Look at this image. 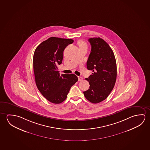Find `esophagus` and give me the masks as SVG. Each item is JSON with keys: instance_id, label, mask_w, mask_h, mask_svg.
<instances>
[{"instance_id": "esophagus-1", "label": "esophagus", "mask_w": 150, "mask_h": 150, "mask_svg": "<svg viewBox=\"0 0 150 150\" xmlns=\"http://www.w3.org/2000/svg\"><path fill=\"white\" fill-rule=\"evenodd\" d=\"M83 80V78L81 76H78V80L79 81H82Z\"/></svg>"}]
</instances>
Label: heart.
<instances>
[{
  "label": "heart",
  "instance_id": "1",
  "mask_svg": "<svg viewBox=\"0 0 150 150\" xmlns=\"http://www.w3.org/2000/svg\"><path fill=\"white\" fill-rule=\"evenodd\" d=\"M78 44L79 47H87V44L86 43L83 41V40H80L78 42Z\"/></svg>",
  "mask_w": 150,
  "mask_h": 150
}]
</instances>
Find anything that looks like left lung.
Returning <instances> with one entry per match:
<instances>
[{"mask_svg":"<svg viewBox=\"0 0 150 150\" xmlns=\"http://www.w3.org/2000/svg\"><path fill=\"white\" fill-rule=\"evenodd\" d=\"M91 52L86 63L92 74L86 80L89 89L83 92L86 98L92 103H98L108 97L114 87L117 78V65L113 51L102 38L88 39Z\"/></svg>","mask_w":150,"mask_h":150,"instance_id":"1","label":"left lung"}]
</instances>
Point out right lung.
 I'll use <instances>...</instances> for the list:
<instances>
[{
    "label": "right lung",
    "instance_id": "add662e5",
    "mask_svg": "<svg viewBox=\"0 0 150 150\" xmlns=\"http://www.w3.org/2000/svg\"><path fill=\"white\" fill-rule=\"evenodd\" d=\"M74 42L71 39L51 37L36 47L33 69L37 88L50 102L59 104L66 99L72 86L78 81L74 74L60 76L57 66L62 63L64 50Z\"/></svg>",
    "mask_w": 150,
    "mask_h": 150
}]
</instances>
